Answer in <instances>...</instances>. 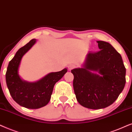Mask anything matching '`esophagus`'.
Masks as SVG:
<instances>
[{"label": "esophagus", "mask_w": 132, "mask_h": 132, "mask_svg": "<svg viewBox=\"0 0 132 132\" xmlns=\"http://www.w3.org/2000/svg\"><path fill=\"white\" fill-rule=\"evenodd\" d=\"M75 67V66L74 64H69V66H68V69H69V70H72V69H73Z\"/></svg>", "instance_id": "34e87169"}]
</instances>
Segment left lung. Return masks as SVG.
<instances>
[{
    "label": "left lung",
    "mask_w": 132,
    "mask_h": 132,
    "mask_svg": "<svg viewBox=\"0 0 132 132\" xmlns=\"http://www.w3.org/2000/svg\"><path fill=\"white\" fill-rule=\"evenodd\" d=\"M100 51L89 52L83 68L71 71L77 101L83 107L100 109L113 104L126 84L122 57L110 43L97 41ZM98 71L101 76L91 73Z\"/></svg>",
    "instance_id": "8db88e82"
}]
</instances>
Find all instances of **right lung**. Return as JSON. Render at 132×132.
<instances>
[{"label": "right lung", "mask_w": 132, "mask_h": 132, "mask_svg": "<svg viewBox=\"0 0 132 132\" xmlns=\"http://www.w3.org/2000/svg\"><path fill=\"white\" fill-rule=\"evenodd\" d=\"M36 42V39H32L17 51L9 63L6 72V85L12 98L20 106L28 109H38L48 104L55 84L68 71L65 68L61 71L50 73L35 82L21 80L18 75L21 59Z\"/></svg>", "instance_id": "obj_1"}]
</instances>
